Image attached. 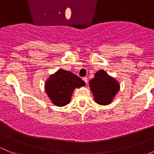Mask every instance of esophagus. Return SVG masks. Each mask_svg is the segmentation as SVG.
Listing matches in <instances>:
<instances>
[{"instance_id":"obj_1","label":"esophagus","mask_w":154,"mask_h":154,"mask_svg":"<svg viewBox=\"0 0 154 154\" xmlns=\"http://www.w3.org/2000/svg\"><path fill=\"white\" fill-rule=\"evenodd\" d=\"M83 81H84L85 83H86V84H87V83H88V78H87V77H83Z\"/></svg>"}]
</instances>
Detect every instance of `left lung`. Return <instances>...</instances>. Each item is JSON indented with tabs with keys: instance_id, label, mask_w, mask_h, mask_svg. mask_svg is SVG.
<instances>
[{
	"instance_id": "left-lung-1",
	"label": "left lung",
	"mask_w": 154,
	"mask_h": 154,
	"mask_svg": "<svg viewBox=\"0 0 154 154\" xmlns=\"http://www.w3.org/2000/svg\"><path fill=\"white\" fill-rule=\"evenodd\" d=\"M89 88L94 100L99 105H109L113 101L120 90L119 81L109 75L104 70H99L95 73L94 78L89 81Z\"/></svg>"
}]
</instances>
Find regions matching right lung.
<instances>
[{
	"mask_svg": "<svg viewBox=\"0 0 154 154\" xmlns=\"http://www.w3.org/2000/svg\"><path fill=\"white\" fill-rule=\"evenodd\" d=\"M85 85L84 81L71 71L59 69L46 80L45 90L53 104L64 106L71 101L74 90Z\"/></svg>",
	"mask_w": 154,
	"mask_h": 154,
	"instance_id": "right-lung-1",
	"label": "right lung"
}]
</instances>
